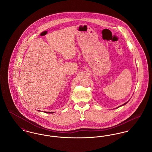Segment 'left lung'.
Listing matches in <instances>:
<instances>
[{
  "mask_svg": "<svg viewBox=\"0 0 152 152\" xmlns=\"http://www.w3.org/2000/svg\"><path fill=\"white\" fill-rule=\"evenodd\" d=\"M128 101H127V102H125V103H124V104H123V105H120V106H119V107H117V108H119V107H122V106H123V105H125V104H126V103H127V102H128Z\"/></svg>",
  "mask_w": 152,
  "mask_h": 152,
  "instance_id": "obj_1",
  "label": "left lung"
}]
</instances>
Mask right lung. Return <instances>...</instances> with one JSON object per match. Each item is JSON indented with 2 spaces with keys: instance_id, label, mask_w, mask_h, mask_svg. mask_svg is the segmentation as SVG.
<instances>
[{
  "instance_id": "right-lung-1",
  "label": "right lung",
  "mask_w": 152,
  "mask_h": 152,
  "mask_svg": "<svg viewBox=\"0 0 152 152\" xmlns=\"http://www.w3.org/2000/svg\"><path fill=\"white\" fill-rule=\"evenodd\" d=\"M38 111H40V110H38ZM45 113H55L54 112H45Z\"/></svg>"
}]
</instances>
